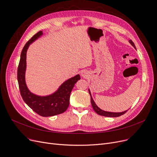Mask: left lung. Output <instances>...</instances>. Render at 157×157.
<instances>
[{
    "mask_svg": "<svg viewBox=\"0 0 157 157\" xmlns=\"http://www.w3.org/2000/svg\"><path fill=\"white\" fill-rule=\"evenodd\" d=\"M129 42L131 43V44L133 46V47L136 49V47H135V45L134 44V42L130 40H129ZM89 94L90 96V101H91V105H92V106H93V109L94 111L99 115H101V116H104V117H120L122 115H124V113H125L127 112V110H126V111H124V112H118V113H116V112H106V111H104V110H102L101 109H100L97 105L95 103V102L94 101L93 98H92V96H91V93H90V90L89 89Z\"/></svg>",
    "mask_w": 157,
    "mask_h": 157,
    "instance_id": "1",
    "label": "left lung"
}]
</instances>
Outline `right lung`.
<instances>
[{
  "mask_svg": "<svg viewBox=\"0 0 157 157\" xmlns=\"http://www.w3.org/2000/svg\"><path fill=\"white\" fill-rule=\"evenodd\" d=\"M42 34V31L36 33L25 45L21 53L17 77L21 96L25 103L40 116L52 117L61 114L67 109L70 104V96L72 89L75 83L80 79V77L78 74L68 79L63 83L55 93L49 96H40L31 93L28 89L25 82L26 52L29 45Z\"/></svg>",
  "mask_w": 157,
  "mask_h": 157,
  "instance_id": "obj_1",
  "label": "right lung"
}]
</instances>
